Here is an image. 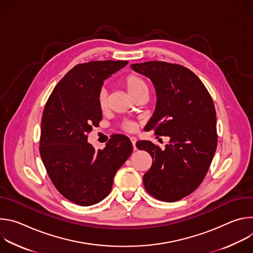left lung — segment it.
I'll use <instances>...</instances> for the list:
<instances>
[{
    "mask_svg": "<svg viewBox=\"0 0 253 253\" xmlns=\"http://www.w3.org/2000/svg\"><path fill=\"white\" fill-rule=\"evenodd\" d=\"M117 65L114 61L76 65L56 85L43 111L42 161L57 190L81 206L96 204L110 194L117 170L129 157L128 151L122 153L121 136L99 148L87 142L102 120L101 87ZM125 142L129 149L127 138Z\"/></svg>",
    "mask_w": 253,
    "mask_h": 253,
    "instance_id": "1",
    "label": "left lung"
}]
</instances>
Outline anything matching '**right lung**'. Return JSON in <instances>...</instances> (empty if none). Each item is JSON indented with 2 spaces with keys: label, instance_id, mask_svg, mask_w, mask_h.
Instances as JSON below:
<instances>
[{
  "label": "right lung",
  "instance_id": "1",
  "mask_svg": "<svg viewBox=\"0 0 253 253\" xmlns=\"http://www.w3.org/2000/svg\"><path fill=\"white\" fill-rule=\"evenodd\" d=\"M132 69L150 78L156 89L155 111L144 130L168 136L161 148L148 145L153 162L143 176L144 187L158 200L178 201L201 184L217 147L212 98L200 79L181 65L150 61Z\"/></svg>",
  "mask_w": 253,
  "mask_h": 253
}]
</instances>
